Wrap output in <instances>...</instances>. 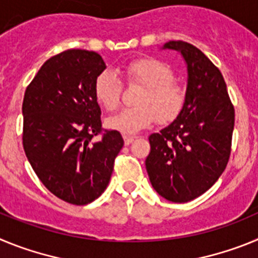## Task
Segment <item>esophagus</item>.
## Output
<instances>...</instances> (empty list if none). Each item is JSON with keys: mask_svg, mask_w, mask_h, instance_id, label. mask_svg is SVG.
I'll return each instance as SVG.
<instances>
[{"mask_svg": "<svg viewBox=\"0 0 258 258\" xmlns=\"http://www.w3.org/2000/svg\"><path fill=\"white\" fill-rule=\"evenodd\" d=\"M136 140V137H133V136H124V143L125 145H131L132 142H133V141Z\"/></svg>", "mask_w": 258, "mask_h": 258, "instance_id": "34e87169", "label": "esophagus"}]
</instances>
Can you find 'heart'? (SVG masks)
Instances as JSON below:
<instances>
[{"label":"heart","mask_w":258,"mask_h":258,"mask_svg":"<svg viewBox=\"0 0 258 258\" xmlns=\"http://www.w3.org/2000/svg\"><path fill=\"white\" fill-rule=\"evenodd\" d=\"M129 85H141L137 107L125 108L107 118L106 125L122 134L138 133L152 122L169 124L181 115L186 103V90L174 81L172 68L152 56L136 59L124 67ZM122 81L112 71H103L94 81V97L107 111H113L121 101Z\"/></svg>","instance_id":"1"}]
</instances>
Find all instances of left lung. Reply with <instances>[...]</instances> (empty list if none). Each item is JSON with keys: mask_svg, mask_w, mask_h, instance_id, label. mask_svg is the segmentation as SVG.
Returning a JSON list of instances; mask_svg holds the SVG:
<instances>
[{"mask_svg": "<svg viewBox=\"0 0 258 258\" xmlns=\"http://www.w3.org/2000/svg\"><path fill=\"white\" fill-rule=\"evenodd\" d=\"M187 63L186 103L169 126L150 136L146 169L152 187L173 203H187L216 183L231 154L235 109L222 74L198 47L169 41Z\"/></svg>", "mask_w": 258, "mask_h": 258, "instance_id": "obj_1", "label": "left lung"}]
</instances>
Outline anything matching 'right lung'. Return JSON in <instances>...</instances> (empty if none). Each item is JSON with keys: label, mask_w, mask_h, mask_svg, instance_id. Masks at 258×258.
I'll return each mask as SVG.
<instances>
[{"label": "right lung", "mask_w": 258, "mask_h": 258, "mask_svg": "<svg viewBox=\"0 0 258 258\" xmlns=\"http://www.w3.org/2000/svg\"><path fill=\"white\" fill-rule=\"evenodd\" d=\"M104 68L97 52L66 50L45 61L23 99L27 159L50 192L75 206L101 197L124 146L117 131L102 127L94 81Z\"/></svg>", "instance_id": "obj_1"}]
</instances>
